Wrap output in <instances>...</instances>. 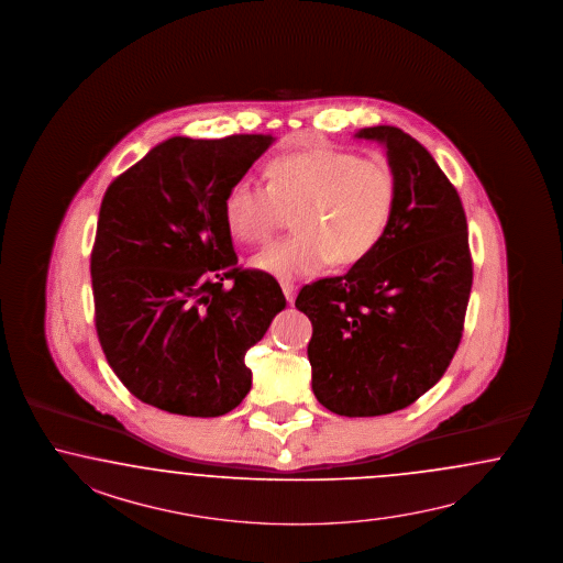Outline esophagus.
Listing matches in <instances>:
<instances>
[{
  "label": "esophagus",
  "mask_w": 563,
  "mask_h": 563,
  "mask_svg": "<svg viewBox=\"0 0 563 563\" xmlns=\"http://www.w3.org/2000/svg\"><path fill=\"white\" fill-rule=\"evenodd\" d=\"M282 290H284L286 300L291 305V302H294V296H296V286H294V282H290V279H284V282H282Z\"/></svg>",
  "instance_id": "1"
}]
</instances>
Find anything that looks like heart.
Here are the masks:
<instances>
[{
    "label": "heart",
    "mask_w": 563,
    "mask_h": 563,
    "mask_svg": "<svg viewBox=\"0 0 563 563\" xmlns=\"http://www.w3.org/2000/svg\"><path fill=\"white\" fill-rule=\"evenodd\" d=\"M269 184L242 178L223 200L232 236L265 244L294 216V234L253 258L282 279L307 277L335 265H356L377 249L391 221L398 178L382 157L317 148L279 155L267 165Z\"/></svg>",
    "instance_id": "1"
}]
</instances>
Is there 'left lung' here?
<instances>
[{"instance_id": "1", "label": "left lung", "mask_w": 563, "mask_h": 563, "mask_svg": "<svg viewBox=\"0 0 563 563\" xmlns=\"http://www.w3.org/2000/svg\"><path fill=\"white\" fill-rule=\"evenodd\" d=\"M398 178L391 221L350 272L302 286L312 391L340 417H382L435 385L462 340L471 298L468 223L431 153L396 126L363 128Z\"/></svg>"}]
</instances>
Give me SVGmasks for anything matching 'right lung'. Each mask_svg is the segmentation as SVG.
<instances>
[{
    "instance_id": "right-lung-1",
    "label": "right lung",
    "mask_w": 563,
    "mask_h": 563,
    "mask_svg": "<svg viewBox=\"0 0 563 563\" xmlns=\"http://www.w3.org/2000/svg\"><path fill=\"white\" fill-rule=\"evenodd\" d=\"M272 134L174 136L111 181L91 253L95 327L134 398L221 417L251 391L244 363L286 307L275 277L238 267L223 200Z\"/></svg>"
}]
</instances>
